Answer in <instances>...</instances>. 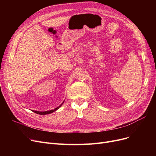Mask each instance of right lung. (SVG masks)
Masks as SVG:
<instances>
[{
	"instance_id": "add662e5",
	"label": "right lung",
	"mask_w": 156,
	"mask_h": 156,
	"mask_svg": "<svg viewBox=\"0 0 156 156\" xmlns=\"http://www.w3.org/2000/svg\"><path fill=\"white\" fill-rule=\"evenodd\" d=\"M64 101H65V100H64ZM64 101H63V102H62V103L59 106H58V107L56 108H55V109H52V110H50V111H33V112H35V113H37V114H41V115H45V114H48L52 113V112H54V111H55L56 110H57L58 109H59V108H61V106L63 104V103H64Z\"/></svg>"
}]
</instances>
